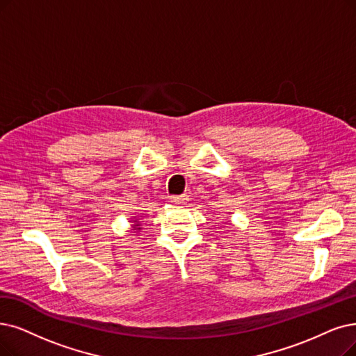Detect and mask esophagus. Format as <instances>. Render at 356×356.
Listing matches in <instances>:
<instances>
[{
	"mask_svg": "<svg viewBox=\"0 0 356 356\" xmlns=\"http://www.w3.org/2000/svg\"><path fill=\"white\" fill-rule=\"evenodd\" d=\"M188 200L186 195H172L170 197V203L172 204H184Z\"/></svg>",
	"mask_w": 356,
	"mask_h": 356,
	"instance_id": "34e87169",
	"label": "esophagus"
}]
</instances>
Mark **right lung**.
<instances>
[{"label": "right lung", "mask_w": 356, "mask_h": 356, "mask_svg": "<svg viewBox=\"0 0 356 356\" xmlns=\"http://www.w3.org/2000/svg\"><path fill=\"white\" fill-rule=\"evenodd\" d=\"M137 222V220H136ZM134 226H140V223H137V225H134ZM137 229H140V227H137Z\"/></svg>", "instance_id": "right-lung-1"}]
</instances>
